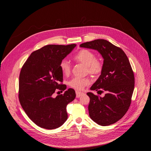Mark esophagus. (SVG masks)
Wrapping results in <instances>:
<instances>
[{"label": "esophagus", "mask_w": 151, "mask_h": 151, "mask_svg": "<svg viewBox=\"0 0 151 151\" xmlns=\"http://www.w3.org/2000/svg\"><path fill=\"white\" fill-rule=\"evenodd\" d=\"M83 94V93H81V92H79V91H76V96L77 98H79V97H81V96H82Z\"/></svg>", "instance_id": "esophagus-1"}]
</instances>
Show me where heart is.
<instances>
[{
    "label": "heart",
    "mask_w": 151,
    "mask_h": 151,
    "mask_svg": "<svg viewBox=\"0 0 151 151\" xmlns=\"http://www.w3.org/2000/svg\"><path fill=\"white\" fill-rule=\"evenodd\" d=\"M73 59L77 63L83 64L86 66V72L89 74L96 76L100 75L103 70V61L96 57L95 54L87 49H82L73 57ZM60 68L64 75L68 76L71 72V65L66 59L62 60L60 63ZM90 81L88 78H74L70 82L71 87L81 91L90 84Z\"/></svg>",
    "instance_id": "1"
}]
</instances>
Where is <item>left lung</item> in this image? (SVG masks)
<instances>
[{
	"instance_id": "left-lung-1",
	"label": "left lung",
	"mask_w": 151,
	"mask_h": 151,
	"mask_svg": "<svg viewBox=\"0 0 151 151\" xmlns=\"http://www.w3.org/2000/svg\"><path fill=\"white\" fill-rule=\"evenodd\" d=\"M81 47L97 50L104 58L103 70L90 88L105 91L103 97L87 93L91 119L99 125H109L121 119L130 107L134 88V76L124 51L104 39L83 43Z\"/></svg>"
}]
</instances>
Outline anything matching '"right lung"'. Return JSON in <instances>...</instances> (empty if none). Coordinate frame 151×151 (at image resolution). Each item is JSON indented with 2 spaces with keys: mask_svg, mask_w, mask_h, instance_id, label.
Returning a JSON list of instances; mask_svg holds the SVG:
<instances>
[{
  "mask_svg": "<svg viewBox=\"0 0 151 151\" xmlns=\"http://www.w3.org/2000/svg\"><path fill=\"white\" fill-rule=\"evenodd\" d=\"M76 45H46L33 51L21 69L19 103L29 118L41 128L52 130L68 119L66 106L75 99V90L69 88L63 94L53 96L66 89L59 65Z\"/></svg>",
  "mask_w": 151,
  "mask_h": 151,
  "instance_id": "add662e5",
  "label": "right lung"
}]
</instances>
